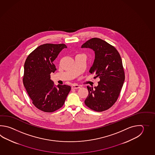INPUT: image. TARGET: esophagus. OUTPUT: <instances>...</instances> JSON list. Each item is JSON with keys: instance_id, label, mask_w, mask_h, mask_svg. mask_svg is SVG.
Here are the masks:
<instances>
[{"instance_id": "esophagus-1", "label": "esophagus", "mask_w": 155, "mask_h": 155, "mask_svg": "<svg viewBox=\"0 0 155 155\" xmlns=\"http://www.w3.org/2000/svg\"><path fill=\"white\" fill-rule=\"evenodd\" d=\"M80 88V86L77 85V84H73L72 86H71V89H78Z\"/></svg>"}]
</instances>
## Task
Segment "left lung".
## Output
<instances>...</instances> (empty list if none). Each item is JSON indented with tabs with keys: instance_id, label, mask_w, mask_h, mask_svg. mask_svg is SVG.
<instances>
[{
	"instance_id": "obj_1",
	"label": "left lung",
	"mask_w": 155,
	"mask_h": 155,
	"mask_svg": "<svg viewBox=\"0 0 155 155\" xmlns=\"http://www.w3.org/2000/svg\"><path fill=\"white\" fill-rule=\"evenodd\" d=\"M95 52V59L89 72L99 77L98 85L87 86L89 95L85 104L90 109L101 112L110 108L118 99L125 81L122 60L117 50L105 41L92 38L82 44Z\"/></svg>"
}]
</instances>
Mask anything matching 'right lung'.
Segmentation results:
<instances>
[{"instance_id": "obj_1", "label": "right lung", "mask_w": 155, "mask_h": 155, "mask_svg": "<svg viewBox=\"0 0 155 155\" xmlns=\"http://www.w3.org/2000/svg\"><path fill=\"white\" fill-rule=\"evenodd\" d=\"M64 44H45L40 45L27 57L24 64L23 84L36 108L52 112L63 106L71 90L70 86H55L50 74L56 69L54 64Z\"/></svg>"}]
</instances>
